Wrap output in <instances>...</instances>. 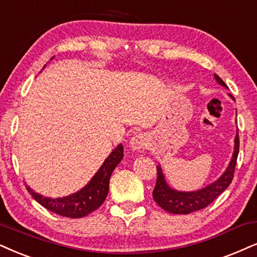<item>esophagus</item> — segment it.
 Masks as SVG:
<instances>
[{
    "label": "esophagus",
    "mask_w": 257,
    "mask_h": 257,
    "mask_svg": "<svg viewBox=\"0 0 257 257\" xmlns=\"http://www.w3.org/2000/svg\"><path fill=\"white\" fill-rule=\"evenodd\" d=\"M148 146V138L146 134H142V133H139V134H135L129 141V148L132 149L133 152H141L142 149L147 148Z\"/></svg>",
    "instance_id": "34e87169"
}]
</instances>
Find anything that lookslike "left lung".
I'll use <instances>...</instances> for the list:
<instances>
[{
  "label": "left lung",
  "mask_w": 257,
  "mask_h": 257,
  "mask_svg": "<svg viewBox=\"0 0 257 257\" xmlns=\"http://www.w3.org/2000/svg\"><path fill=\"white\" fill-rule=\"evenodd\" d=\"M215 79L217 83L228 89L226 84L217 74H215ZM229 96L235 100V98L230 93ZM233 142H235V146H233L232 157L226 170L223 172V174L220 175L218 179L209 184L207 186L200 188V190L188 191V192H186V191L174 190V188H172L167 184L166 179H165L164 172H162V168L160 165H158V179L157 184H155L154 191H153V198L157 201L158 205L162 207L165 211H167V212L174 213V215H187V213L204 209V207H206L209 204L212 203L220 193L224 192L228 188V186L232 181L237 155H238L239 149L238 129H237L235 141Z\"/></svg>",
  "instance_id": "obj_1"
}]
</instances>
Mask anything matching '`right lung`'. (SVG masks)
Segmentation results:
<instances>
[{
	"instance_id": "add662e5",
	"label": "right lung",
	"mask_w": 257,
	"mask_h": 257,
	"mask_svg": "<svg viewBox=\"0 0 257 257\" xmlns=\"http://www.w3.org/2000/svg\"><path fill=\"white\" fill-rule=\"evenodd\" d=\"M53 59V58H51ZM45 67V66H44ZM123 159V146L119 144L109 157L105 159L99 170L91 178V180L83 188L69 196L61 198L44 197L40 193L34 192L29 186L27 191L31 196L45 209L52 211L67 218H82L93 212L104 203L109 192V181L112 171Z\"/></svg>"
}]
</instances>
